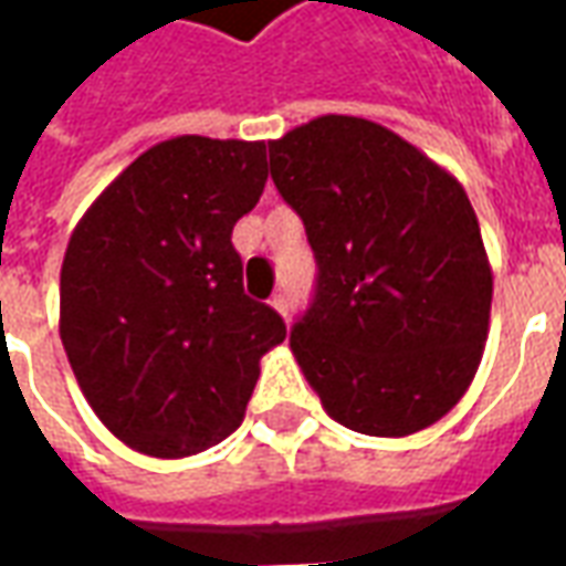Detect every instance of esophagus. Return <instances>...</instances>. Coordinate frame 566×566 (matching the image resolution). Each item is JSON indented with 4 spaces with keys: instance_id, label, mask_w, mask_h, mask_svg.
I'll return each instance as SVG.
<instances>
[{
    "instance_id": "esophagus-1",
    "label": "esophagus",
    "mask_w": 566,
    "mask_h": 566,
    "mask_svg": "<svg viewBox=\"0 0 566 566\" xmlns=\"http://www.w3.org/2000/svg\"><path fill=\"white\" fill-rule=\"evenodd\" d=\"M270 306L275 308L279 315H284V318H287V308H291V306H287V294H282V291H279V294L270 300Z\"/></svg>"
}]
</instances>
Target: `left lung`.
Listing matches in <instances>:
<instances>
[{"label": "left lung", "mask_w": 566, "mask_h": 566, "mask_svg": "<svg viewBox=\"0 0 566 566\" xmlns=\"http://www.w3.org/2000/svg\"><path fill=\"white\" fill-rule=\"evenodd\" d=\"M270 175L318 260L291 352L327 416L367 437L437 424L479 369L494 294L461 181L352 115L270 142Z\"/></svg>", "instance_id": "8db88e82"}]
</instances>
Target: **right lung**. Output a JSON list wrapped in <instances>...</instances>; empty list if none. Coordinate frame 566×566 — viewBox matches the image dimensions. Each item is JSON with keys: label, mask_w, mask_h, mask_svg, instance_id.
Returning <instances> with one entry per match:
<instances>
[{"label": "right lung", "mask_w": 566, "mask_h": 566, "mask_svg": "<svg viewBox=\"0 0 566 566\" xmlns=\"http://www.w3.org/2000/svg\"><path fill=\"white\" fill-rule=\"evenodd\" d=\"M266 142L175 136L84 211L60 270V339L91 409L129 449L190 458L245 418L284 321L242 291L235 221Z\"/></svg>", "instance_id": "add662e5"}]
</instances>
